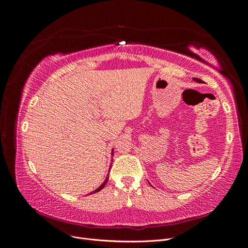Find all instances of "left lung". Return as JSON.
<instances>
[{"mask_svg": "<svg viewBox=\"0 0 248 248\" xmlns=\"http://www.w3.org/2000/svg\"><path fill=\"white\" fill-rule=\"evenodd\" d=\"M194 80H197V81H199V82L202 81V79H200V78H194Z\"/></svg>", "mask_w": 248, "mask_h": 248, "instance_id": "1", "label": "left lung"}]
</instances>
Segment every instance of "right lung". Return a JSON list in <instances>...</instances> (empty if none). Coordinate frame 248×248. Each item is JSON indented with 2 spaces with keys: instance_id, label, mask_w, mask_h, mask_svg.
<instances>
[{
  "instance_id": "obj_1",
  "label": "right lung",
  "mask_w": 248,
  "mask_h": 248,
  "mask_svg": "<svg viewBox=\"0 0 248 248\" xmlns=\"http://www.w3.org/2000/svg\"><path fill=\"white\" fill-rule=\"evenodd\" d=\"M112 153H114V151H112V152H111V155H112ZM110 168H111V166H110ZM110 168H109V170H110ZM108 176L107 177V179H106V181H104V182H103V183L101 184V186H99V187H98V188H97L96 190H94V191H93V192H91V193H95V192H98L99 190H101V189L103 188V187H104V186H106V184H107V182H108Z\"/></svg>"
}]
</instances>
